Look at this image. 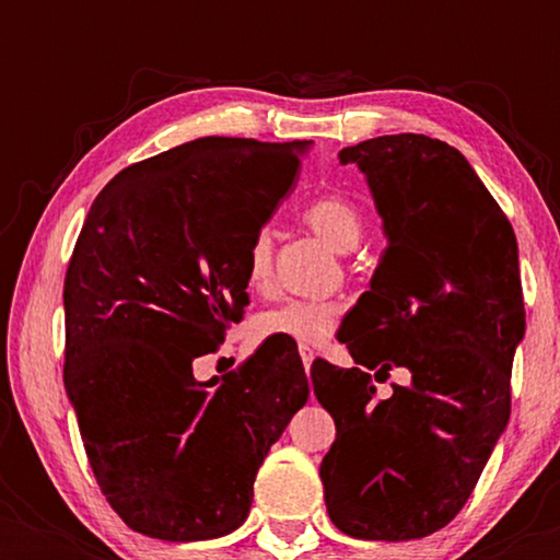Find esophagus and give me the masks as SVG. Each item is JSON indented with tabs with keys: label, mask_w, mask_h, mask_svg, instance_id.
<instances>
[{
	"label": "esophagus",
	"mask_w": 560,
	"mask_h": 560,
	"mask_svg": "<svg viewBox=\"0 0 560 560\" xmlns=\"http://www.w3.org/2000/svg\"><path fill=\"white\" fill-rule=\"evenodd\" d=\"M301 359H303L305 372H308V370H311V362H313V359H316V354H313V351H311L308 347H301Z\"/></svg>",
	"instance_id": "34e87169"
}]
</instances>
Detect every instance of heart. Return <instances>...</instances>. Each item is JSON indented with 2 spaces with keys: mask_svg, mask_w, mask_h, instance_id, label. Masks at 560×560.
Returning a JSON list of instances; mask_svg holds the SVG:
<instances>
[{
  "mask_svg": "<svg viewBox=\"0 0 560 560\" xmlns=\"http://www.w3.org/2000/svg\"><path fill=\"white\" fill-rule=\"evenodd\" d=\"M303 219L328 247L336 252L354 249L362 240V213L349 198L343 196H318L303 209ZM247 285L257 293H265L272 282V232L259 229L252 236L247 249V270H244ZM339 324V305L331 301H305V298H290V301L275 303L259 313L252 324L257 339L272 341L285 339L295 341L298 347H318L336 331Z\"/></svg>",
  "mask_w": 560,
  "mask_h": 560,
  "instance_id": "heart-1",
  "label": "heart"
}]
</instances>
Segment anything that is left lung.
Here are the masks:
<instances>
[{
	"instance_id": "left-lung-1",
	"label": "left lung",
	"mask_w": 560,
	"mask_h": 560,
	"mask_svg": "<svg viewBox=\"0 0 560 560\" xmlns=\"http://www.w3.org/2000/svg\"><path fill=\"white\" fill-rule=\"evenodd\" d=\"M364 173L387 247L341 320L357 366L313 362L336 441L320 462L334 525L362 540L425 538L458 515L510 420L525 336L517 240L462 152L385 135L339 152ZM411 382L374 401L370 369Z\"/></svg>"
}]
</instances>
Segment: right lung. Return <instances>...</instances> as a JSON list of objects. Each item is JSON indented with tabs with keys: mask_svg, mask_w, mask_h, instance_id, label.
Wrapping results in <instances>:
<instances>
[{
	"mask_svg": "<svg viewBox=\"0 0 560 560\" xmlns=\"http://www.w3.org/2000/svg\"><path fill=\"white\" fill-rule=\"evenodd\" d=\"M313 142L201 137L109 180L66 272V395L114 512L150 538L236 530L267 451L308 400L301 357L262 343L240 372L194 359L244 318L252 236Z\"/></svg>",
	"mask_w": 560,
	"mask_h": 560,
	"instance_id": "add662e5",
	"label": "right lung"
}]
</instances>
